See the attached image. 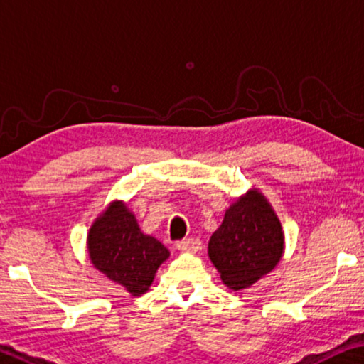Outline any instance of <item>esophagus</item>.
Returning a JSON list of instances; mask_svg holds the SVG:
<instances>
[{"instance_id": "obj_1", "label": "esophagus", "mask_w": 364, "mask_h": 364, "mask_svg": "<svg viewBox=\"0 0 364 364\" xmlns=\"http://www.w3.org/2000/svg\"><path fill=\"white\" fill-rule=\"evenodd\" d=\"M176 249L180 252H188V254H196L201 250V240L199 239H186L181 240V242L176 244Z\"/></svg>"}]
</instances>
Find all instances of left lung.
I'll return each instance as SVG.
<instances>
[{
  "label": "left lung",
  "mask_w": 364,
  "mask_h": 364,
  "mask_svg": "<svg viewBox=\"0 0 364 364\" xmlns=\"http://www.w3.org/2000/svg\"><path fill=\"white\" fill-rule=\"evenodd\" d=\"M284 252L282 223L259 188L247 189L226 209L208 245L209 260L234 291L249 289L272 272Z\"/></svg>",
  "instance_id": "obj_1"
}]
</instances>
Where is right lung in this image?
I'll use <instances>...</instances> for the list:
<instances>
[{
  "label": "right lung",
  "instance_id": "right-lung-1",
  "mask_svg": "<svg viewBox=\"0 0 364 364\" xmlns=\"http://www.w3.org/2000/svg\"><path fill=\"white\" fill-rule=\"evenodd\" d=\"M90 264L114 284L140 296L150 290L160 265L170 250L138 226L132 209L122 199H114L94 219L87 232Z\"/></svg>",
  "mask_w": 364,
  "mask_h": 364
}]
</instances>
